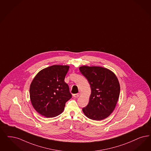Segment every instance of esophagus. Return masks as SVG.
<instances>
[{
	"mask_svg": "<svg viewBox=\"0 0 151 151\" xmlns=\"http://www.w3.org/2000/svg\"><path fill=\"white\" fill-rule=\"evenodd\" d=\"M79 96H80V94H79V93L73 94V97H75V98H78V97H79Z\"/></svg>",
	"mask_w": 151,
	"mask_h": 151,
	"instance_id": "34e87169",
	"label": "esophagus"
}]
</instances>
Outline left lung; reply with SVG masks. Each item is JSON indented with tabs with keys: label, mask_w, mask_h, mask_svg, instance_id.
Masks as SVG:
<instances>
[{
	"label": "left lung",
	"mask_w": 151,
	"mask_h": 151,
	"mask_svg": "<svg viewBox=\"0 0 151 151\" xmlns=\"http://www.w3.org/2000/svg\"><path fill=\"white\" fill-rule=\"evenodd\" d=\"M91 85L88 104L83 109L84 115L93 120H102L114 111L120 91L118 78L112 71L102 67H79Z\"/></svg>",
	"instance_id": "left-lung-1"
}]
</instances>
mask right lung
<instances>
[{
    "mask_svg": "<svg viewBox=\"0 0 151 151\" xmlns=\"http://www.w3.org/2000/svg\"><path fill=\"white\" fill-rule=\"evenodd\" d=\"M69 66L53 65L36 74L30 86L31 104L41 115L52 118L63 111L65 103L72 97L65 78Z\"/></svg>",
    "mask_w": 151,
    "mask_h": 151,
    "instance_id": "add662e5",
    "label": "right lung"
}]
</instances>
